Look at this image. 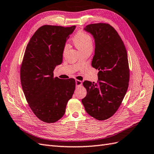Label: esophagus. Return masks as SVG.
<instances>
[{"label":"esophagus","mask_w":154,"mask_h":154,"mask_svg":"<svg viewBox=\"0 0 154 154\" xmlns=\"http://www.w3.org/2000/svg\"><path fill=\"white\" fill-rule=\"evenodd\" d=\"M82 81L78 80H76V85L77 86V87H78V86L82 85Z\"/></svg>","instance_id":"obj_1"}]
</instances>
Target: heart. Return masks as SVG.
<instances>
[{"mask_svg":"<svg viewBox=\"0 0 154 154\" xmlns=\"http://www.w3.org/2000/svg\"><path fill=\"white\" fill-rule=\"evenodd\" d=\"M74 42L76 48L80 51H83L87 49L93 48V41L91 36L89 33L84 31L78 32L74 38ZM68 48V45L66 44L65 48Z\"/></svg>","mask_w":154,"mask_h":154,"instance_id":"1","label":"heart"}]
</instances>
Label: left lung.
I'll list each match as a JSON object with an SVG mask.
<instances>
[{
    "label": "left lung",
    "instance_id": "left-lung-1",
    "mask_svg": "<svg viewBox=\"0 0 154 154\" xmlns=\"http://www.w3.org/2000/svg\"><path fill=\"white\" fill-rule=\"evenodd\" d=\"M84 30L95 40L91 65L99 70L97 83L84 81L87 95L82 102L87 113L98 120L113 116L128 89L129 69L125 45L117 31L107 23H94Z\"/></svg>",
    "mask_w": 154,
    "mask_h": 154
}]
</instances>
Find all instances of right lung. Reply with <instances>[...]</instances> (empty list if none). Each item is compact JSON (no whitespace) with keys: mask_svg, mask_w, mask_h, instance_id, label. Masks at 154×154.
Returning <instances> with one entry per match:
<instances>
[{"mask_svg":"<svg viewBox=\"0 0 154 154\" xmlns=\"http://www.w3.org/2000/svg\"><path fill=\"white\" fill-rule=\"evenodd\" d=\"M75 28L43 25L26 48L20 70L22 88L33 113L44 122L54 123L63 117L75 90L74 78L61 80L53 72L63 62L66 41Z\"/></svg>","mask_w":154,"mask_h":154,"instance_id":"1","label":"right lung"}]
</instances>
